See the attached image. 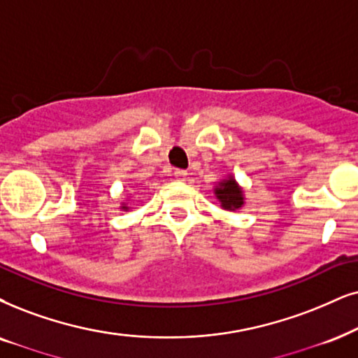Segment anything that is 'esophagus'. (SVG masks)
<instances>
[{"instance_id":"esophagus-1","label":"esophagus","mask_w":358,"mask_h":358,"mask_svg":"<svg viewBox=\"0 0 358 358\" xmlns=\"http://www.w3.org/2000/svg\"><path fill=\"white\" fill-rule=\"evenodd\" d=\"M175 176H176V178H178V180H183L185 176H187V171H185V170H180V169H176V170H175Z\"/></svg>"}]
</instances>
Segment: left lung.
Returning <instances> with one entry per match:
<instances>
[{
	"mask_svg": "<svg viewBox=\"0 0 358 358\" xmlns=\"http://www.w3.org/2000/svg\"><path fill=\"white\" fill-rule=\"evenodd\" d=\"M215 193L224 210H239L243 206V192L233 178L221 182L220 187L215 188Z\"/></svg>",
	"mask_w": 358,
	"mask_h": 358,
	"instance_id": "obj_1",
	"label": "left lung"
}]
</instances>
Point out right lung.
Here are the masks:
<instances>
[{
    "instance_id": "obj_1",
    "label": "right lung",
    "mask_w": 358,
    "mask_h": 358,
    "mask_svg": "<svg viewBox=\"0 0 358 358\" xmlns=\"http://www.w3.org/2000/svg\"><path fill=\"white\" fill-rule=\"evenodd\" d=\"M122 208H127V206H122Z\"/></svg>"
}]
</instances>
